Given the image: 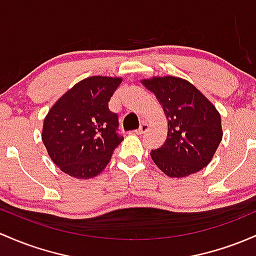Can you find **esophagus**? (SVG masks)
I'll use <instances>...</instances> for the list:
<instances>
[{"mask_svg":"<svg viewBox=\"0 0 256 256\" xmlns=\"http://www.w3.org/2000/svg\"><path fill=\"white\" fill-rule=\"evenodd\" d=\"M147 128H148V125L146 122H142L141 125H140V128H138V130H136L134 131V132H136L137 134H144L146 131H147Z\"/></svg>","mask_w":256,"mask_h":256,"instance_id":"1","label":"esophagus"}]
</instances>
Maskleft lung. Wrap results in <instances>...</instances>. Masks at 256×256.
<instances>
[{
    "mask_svg": "<svg viewBox=\"0 0 256 256\" xmlns=\"http://www.w3.org/2000/svg\"><path fill=\"white\" fill-rule=\"evenodd\" d=\"M156 94L168 119L164 144L152 150L156 166L170 178L198 172L212 162L221 140V116L208 98L181 78L142 80Z\"/></svg>",
    "mask_w": 256,
    "mask_h": 256,
    "instance_id": "left-lung-1",
    "label": "left lung"
}]
</instances>
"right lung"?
Masks as SVG:
<instances>
[{
  "label": "right lung",
  "mask_w": 256,
  "mask_h": 256,
  "mask_svg": "<svg viewBox=\"0 0 256 256\" xmlns=\"http://www.w3.org/2000/svg\"><path fill=\"white\" fill-rule=\"evenodd\" d=\"M122 78L91 76L74 85L50 109L42 142L66 175L87 180L100 175L122 143L119 119L108 102Z\"/></svg>",
  "instance_id": "add662e5"
}]
</instances>
